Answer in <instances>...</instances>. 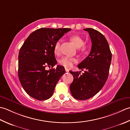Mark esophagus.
<instances>
[{
    "instance_id": "34e87169",
    "label": "esophagus",
    "mask_w": 130,
    "mask_h": 130,
    "mask_svg": "<svg viewBox=\"0 0 130 130\" xmlns=\"http://www.w3.org/2000/svg\"><path fill=\"white\" fill-rule=\"evenodd\" d=\"M65 70H66V72H69V70H68V68H65Z\"/></svg>"
}]
</instances>
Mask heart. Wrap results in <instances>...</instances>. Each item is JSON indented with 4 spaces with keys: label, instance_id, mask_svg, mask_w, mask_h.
Here are the masks:
<instances>
[{
    "label": "heart",
    "instance_id": "1",
    "mask_svg": "<svg viewBox=\"0 0 130 130\" xmlns=\"http://www.w3.org/2000/svg\"><path fill=\"white\" fill-rule=\"evenodd\" d=\"M70 40L77 47H78L81 51L85 52L88 49V46L85 44V40L81 36L75 35L70 37ZM60 51V42L58 41L54 46V53L55 55H58ZM59 63L66 68H70L73 66V63L77 62V59L75 58L64 57L59 60Z\"/></svg>",
    "mask_w": 130,
    "mask_h": 130
}]
</instances>
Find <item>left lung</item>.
Instances as JSON below:
<instances>
[{"label": "left lung", "mask_w": 130, "mask_h": 130, "mask_svg": "<svg viewBox=\"0 0 130 130\" xmlns=\"http://www.w3.org/2000/svg\"><path fill=\"white\" fill-rule=\"evenodd\" d=\"M84 30L89 32L92 43L89 55L78 65L85 72L80 75V72L70 71L73 76L70 86L71 92L74 98L81 100L94 96L104 86L112 60V53L104 36L93 28Z\"/></svg>", "instance_id": "obj_1"}]
</instances>
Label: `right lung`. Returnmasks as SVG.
I'll return each instance as SVG.
<instances>
[{"instance_id": "right-lung-1", "label": "right lung", "mask_w": 130, "mask_h": 130, "mask_svg": "<svg viewBox=\"0 0 130 130\" xmlns=\"http://www.w3.org/2000/svg\"><path fill=\"white\" fill-rule=\"evenodd\" d=\"M68 28H41L32 32L21 46L18 54L19 80L23 89L33 98L45 100L52 96L56 84L65 73L62 66L46 70L57 64L54 46Z\"/></svg>"}]
</instances>
